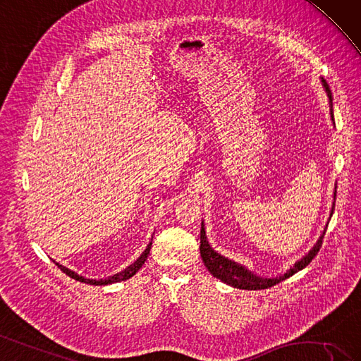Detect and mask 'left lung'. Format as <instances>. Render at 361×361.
I'll return each mask as SVG.
<instances>
[{
	"mask_svg": "<svg viewBox=\"0 0 361 361\" xmlns=\"http://www.w3.org/2000/svg\"><path fill=\"white\" fill-rule=\"evenodd\" d=\"M322 86L324 90L328 95V100H329V115H331V120H333L334 124V111H333V94H331L329 86L326 83V80L322 77ZM334 202H336V191H334ZM334 212V203H333V208H331V214L329 217L333 216ZM328 226V225H326ZM326 232V229H325ZM324 232V235H325ZM324 235H320L316 245L313 246L305 257H302L299 261H296L293 267H290L284 275H279V276H274V278H264V276H259L257 274H253L247 267L241 266L240 262H235L233 259H229L226 257L220 255L219 252L214 250L209 245V241L207 238V232H204V225L202 221V229H200V257L204 262V266L209 270V274L220 279L221 282H225V284L233 287V288H241V290H264L269 288L271 286H276L278 282L284 281L287 278H290L291 275L298 274L299 270H302L304 267H307L311 259H313L317 252L320 250V246H322V240Z\"/></svg>",
	"mask_w": 361,
	"mask_h": 361,
	"instance_id": "left-lung-1",
	"label": "left lung"
}]
</instances>
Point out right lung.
<instances>
[{
    "label": "right lung",
    "instance_id": "add662e5",
    "mask_svg": "<svg viewBox=\"0 0 361 361\" xmlns=\"http://www.w3.org/2000/svg\"><path fill=\"white\" fill-rule=\"evenodd\" d=\"M152 238H153V237H152ZM150 249H152V241L149 243L147 247H145V250L141 253L140 258L136 259L135 262H132L130 266H128L124 270L118 271V274H115V275L108 276V278H104V279H103V278H102V279H90V278H86V276H82V275H79V274H75L74 270H71V269H68V267L59 264V262H56V266L59 267V269L63 271V274H66L70 278H73V279H75V281L85 282V284H90V286H109V284H114V282H121V281H126V279L132 278V276L136 274V271H138V270L142 267L145 259H147L149 253H150Z\"/></svg>",
    "mask_w": 361,
    "mask_h": 361
}]
</instances>
